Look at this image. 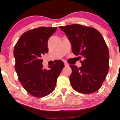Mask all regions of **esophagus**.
<instances>
[{"label": "esophagus", "instance_id": "1", "mask_svg": "<svg viewBox=\"0 0 120 120\" xmlns=\"http://www.w3.org/2000/svg\"><path fill=\"white\" fill-rule=\"evenodd\" d=\"M64 65H65L66 66H69V64H68L67 62H66V61H64Z\"/></svg>", "mask_w": 120, "mask_h": 120}]
</instances>
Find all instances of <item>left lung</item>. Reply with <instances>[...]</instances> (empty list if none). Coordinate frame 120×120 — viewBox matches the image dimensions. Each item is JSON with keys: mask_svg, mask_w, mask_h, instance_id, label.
<instances>
[{"mask_svg": "<svg viewBox=\"0 0 120 120\" xmlns=\"http://www.w3.org/2000/svg\"><path fill=\"white\" fill-rule=\"evenodd\" d=\"M71 44V50L79 56L82 66L70 64V83L75 90L89 94L102 86L109 70V54L101 34L93 27L79 24L60 26Z\"/></svg>", "mask_w": 120, "mask_h": 120, "instance_id": "1", "label": "left lung"}]
</instances>
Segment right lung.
Listing matches in <instances>:
<instances>
[{"mask_svg": "<svg viewBox=\"0 0 120 120\" xmlns=\"http://www.w3.org/2000/svg\"><path fill=\"white\" fill-rule=\"evenodd\" d=\"M57 27H38L24 32L13 50L15 69L18 79L27 92L35 97H44L52 92L57 78L64 67L61 60H57L50 70L43 69L41 56L49 51V38Z\"/></svg>", "mask_w": 120, "mask_h": 120, "instance_id": "add662e5", "label": "right lung"}]
</instances>
